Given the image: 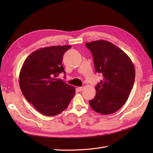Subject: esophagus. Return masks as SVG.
<instances>
[{
	"label": "esophagus",
	"mask_w": 153,
	"mask_h": 153,
	"mask_svg": "<svg viewBox=\"0 0 153 153\" xmlns=\"http://www.w3.org/2000/svg\"><path fill=\"white\" fill-rule=\"evenodd\" d=\"M83 89V87H77V89H78L79 91H82Z\"/></svg>",
	"instance_id": "34e87169"
}]
</instances>
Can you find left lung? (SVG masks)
<instances>
[{
    "label": "left lung",
    "mask_w": 153,
    "mask_h": 153,
    "mask_svg": "<svg viewBox=\"0 0 153 153\" xmlns=\"http://www.w3.org/2000/svg\"><path fill=\"white\" fill-rule=\"evenodd\" d=\"M85 45L93 54L95 71L103 76L89 105L101 114L114 113L126 103L134 85V64L124 52L109 41L98 40Z\"/></svg>",
    "instance_id": "obj_1"
}]
</instances>
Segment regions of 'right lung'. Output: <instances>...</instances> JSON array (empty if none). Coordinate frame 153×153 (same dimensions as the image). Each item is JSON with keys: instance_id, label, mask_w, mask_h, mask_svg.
Wrapping results in <instances>:
<instances>
[{"instance_id": "obj_1", "label": "right lung", "mask_w": 153, "mask_h": 153, "mask_svg": "<svg viewBox=\"0 0 153 153\" xmlns=\"http://www.w3.org/2000/svg\"><path fill=\"white\" fill-rule=\"evenodd\" d=\"M71 47L53 46L39 48L25 59L19 72L23 95L42 114L53 116L66 109L76 90L56 77L65 71L62 57Z\"/></svg>"}]
</instances>
